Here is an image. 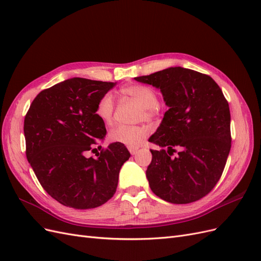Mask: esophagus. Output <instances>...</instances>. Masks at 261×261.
<instances>
[{"label":"esophagus","instance_id":"obj_1","mask_svg":"<svg viewBox=\"0 0 261 261\" xmlns=\"http://www.w3.org/2000/svg\"><path fill=\"white\" fill-rule=\"evenodd\" d=\"M128 151L130 152V154H136L138 151V148L137 147H128Z\"/></svg>","mask_w":261,"mask_h":261}]
</instances>
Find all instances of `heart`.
I'll use <instances>...</instances> for the list:
<instances>
[{"label":"heart","instance_id":"obj_1","mask_svg":"<svg viewBox=\"0 0 261 261\" xmlns=\"http://www.w3.org/2000/svg\"><path fill=\"white\" fill-rule=\"evenodd\" d=\"M122 93L132 97L138 101L140 106L145 110V116L147 118L152 117L158 111V97L155 91L148 86L133 85L125 87L122 89ZM114 111V99L111 93H106L102 96L96 108V114L100 120L107 125H110L113 121ZM147 136V129L141 126H128L117 125L110 130L109 137L114 143L122 144L128 147L138 146Z\"/></svg>","mask_w":261,"mask_h":261}]
</instances>
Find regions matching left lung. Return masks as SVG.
I'll use <instances>...</instances> for the list:
<instances>
[{
	"label": "left lung",
	"instance_id": "1",
	"mask_svg": "<svg viewBox=\"0 0 261 261\" xmlns=\"http://www.w3.org/2000/svg\"><path fill=\"white\" fill-rule=\"evenodd\" d=\"M134 80L160 89L169 107L149 138L161 148L150 150V188L172 203L199 200L218 183L231 149L230 108L222 90L210 76L180 66ZM174 147L180 151L172 157Z\"/></svg>",
	"mask_w": 261,
	"mask_h": 261
}]
</instances>
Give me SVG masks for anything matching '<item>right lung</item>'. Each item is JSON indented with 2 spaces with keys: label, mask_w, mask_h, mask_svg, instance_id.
<instances>
[{
  "label": "right lung",
  "mask_w": 261,
  "mask_h": 261,
  "mask_svg": "<svg viewBox=\"0 0 261 261\" xmlns=\"http://www.w3.org/2000/svg\"><path fill=\"white\" fill-rule=\"evenodd\" d=\"M115 85L69 78L42 90L26 114L28 162L44 191L66 207L91 209L111 199L118 173L129 159L127 148L118 143L102 149L96 159L87 156L106 137L96 108Z\"/></svg>",
  "instance_id": "add662e5"
}]
</instances>
